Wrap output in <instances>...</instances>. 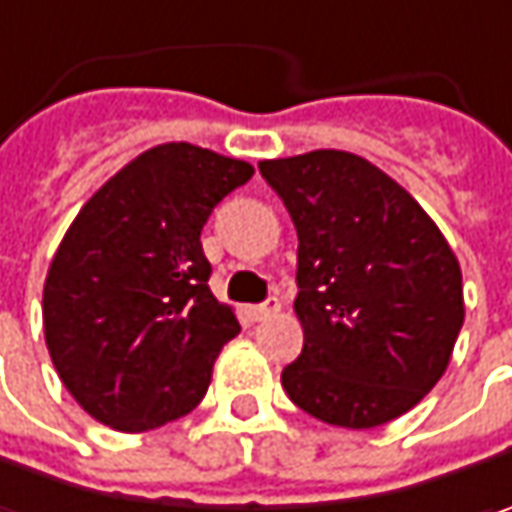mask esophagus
I'll return each mask as SVG.
<instances>
[{"label": "esophagus", "mask_w": 512, "mask_h": 512, "mask_svg": "<svg viewBox=\"0 0 512 512\" xmlns=\"http://www.w3.org/2000/svg\"><path fill=\"white\" fill-rule=\"evenodd\" d=\"M278 312H280V300L278 298L263 300L260 306H252V309H249L252 321H269V318H272V315H278Z\"/></svg>", "instance_id": "obj_1"}]
</instances>
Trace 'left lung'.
I'll list each match as a JSON object with an SVG mask.
<instances>
[{
	"instance_id": "obj_1",
	"label": "left lung",
	"mask_w": 512,
	"mask_h": 512,
	"mask_svg": "<svg viewBox=\"0 0 512 512\" xmlns=\"http://www.w3.org/2000/svg\"><path fill=\"white\" fill-rule=\"evenodd\" d=\"M298 229L303 352L280 384L312 418L369 430L412 410L450 364L461 266L407 189L369 160L321 148L263 160Z\"/></svg>"
}]
</instances>
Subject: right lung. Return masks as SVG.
<instances>
[{"label":"right lung","mask_w":512,"mask_h":512,"mask_svg":"<svg viewBox=\"0 0 512 512\" xmlns=\"http://www.w3.org/2000/svg\"><path fill=\"white\" fill-rule=\"evenodd\" d=\"M252 174L200 145H154L62 237L42 292L45 344L65 389L105 427L145 433L203 401L240 323L209 289L200 232Z\"/></svg>","instance_id":"obj_1"}]
</instances>
